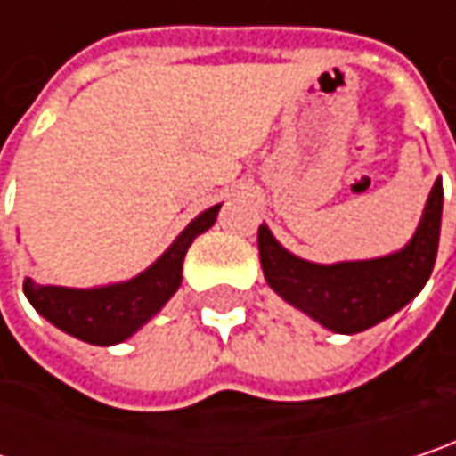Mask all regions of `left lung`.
<instances>
[{
	"label": "left lung",
	"mask_w": 456,
	"mask_h": 456,
	"mask_svg": "<svg viewBox=\"0 0 456 456\" xmlns=\"http://www.w3.org/2000/svg\"><path fill=\"white\" fill-rule=\"evenodd\" d=\"M441 179L434 183L423 220L412 241L389 256L369 262H340L332 267L311 265L273 239L267 225H259V259L270 288L296 309L332 332L355 335L379 324L412 301L434 273L439 251Z\"/></svg>",
	"instance_id": "8db88e82"
}]
</instances>
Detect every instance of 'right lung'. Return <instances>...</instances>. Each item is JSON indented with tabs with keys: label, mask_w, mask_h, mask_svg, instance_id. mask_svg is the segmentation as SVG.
Here are the masks:
<instances>
[{
	"label": "right lung",
	"mask_w": 456,
	"mask_h": 456,
	"mask_svg": "<svg viewBox=\"0 0 456 456\" xmlns=\"http://www.w3.org/2000/svg\"><path fill=\"white\" fill-rule=\"evenodd\" d=\"M217 210L220 205L191 220V225L176 239V244L150 270L129 282L95 288V290H75V288L41 285L25 277L22 290L36 311H41L51 324L69 332L72 338L90 345H116L134 335L179 290L183 254L200 233L212 228Z\"/></svg>",
	"instance_id": "obj_1"
}]
</instances>
